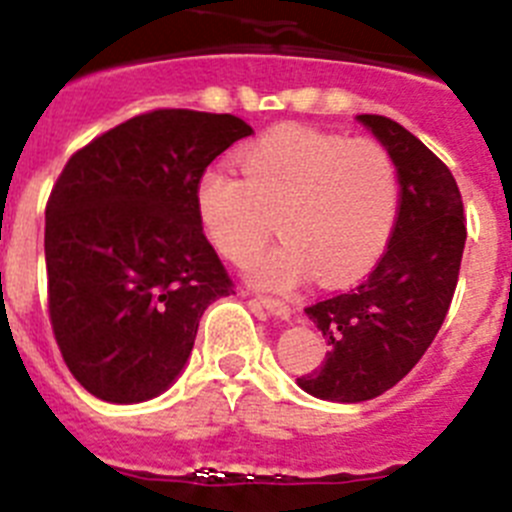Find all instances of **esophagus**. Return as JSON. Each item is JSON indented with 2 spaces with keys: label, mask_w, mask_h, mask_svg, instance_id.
I'll return each mask as SVG.
<instances>
[{
  "label": "esophagus",
  "mask_w": 512,
  "mask_h": 512,
  "mask_svg": "<svg viewBox=\"0 0 512 512\" xmlns=\"http://www.w3.org/2000/svg\"><path fill=\"white\" fill-rule=\"evenodd\" d=\"M256 302L261 304V307L266 309V312H271L274 317H281V320H289L292 317V307H289L284 299H276V297H259Z\"/></svg>",
  "instance_id": "esophagus-1"
}]
</instances>
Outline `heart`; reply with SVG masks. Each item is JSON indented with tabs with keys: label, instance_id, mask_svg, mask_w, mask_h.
Here are the masks:
<instances>
[{
	"label": "heart",
	"instance_id": "1",
	"mask_svg": "<svg viewBox=\"0 0 512 512\" xmlns=\"http://www.w3.org/2000/svg\"><path fill=\"white\" fill-rule=\"evenodd\" d=\"M241 177L210 167L195 185L205 236L231 264L274 231L284 241L253 264V279L287 289L314 274L337 287L381 259L398 213V170L386 144L312 126H279L238 154Z\"/></svg>",
	"mask_w": 512,
	"mask_h": 512
}]
</instances>
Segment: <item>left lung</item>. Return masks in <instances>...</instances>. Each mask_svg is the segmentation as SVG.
Listing matches in <instances>:
<instances>
[{
    "label": "left lung",
    "instance_id": "1",
    "mask_svg": "<svg viewBox=\"0 0 512 512\" xmlns=\"http://www.w3.org/2000/svg\"><path fill=\"white\" fill-rule=\"evenodd\" d=\"M358 119L391 152L401 195L375 269L348 292L304 307L330 350L297 383L342 403L381 396L419 363L449 312L467 238L462 195L447 164L398 121Z\"/></svg>",
    "mask_w": 512,
    "mask_h": 512
}]
</instances>
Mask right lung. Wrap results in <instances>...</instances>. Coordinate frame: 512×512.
Returning <instances> with one entry per match:
<instances>
[{"mask_svg": "<svg viewBox=\"0 0 512 512\" xmlns=\"http://www.w3.org/2000/svg\"><path fill=\"white\" fill-rule=\"evenodd\" d=\"M248 134L231 114L154 109L103 131L55 180L45 205L50 325L75 381L101 401L162 393L208 304L233 294L195 185Z\"/></svg>", "mask_w": 512, "mask_h": 512, "instance_id": "obj_1", "label": "right lung"}]
</instances>
